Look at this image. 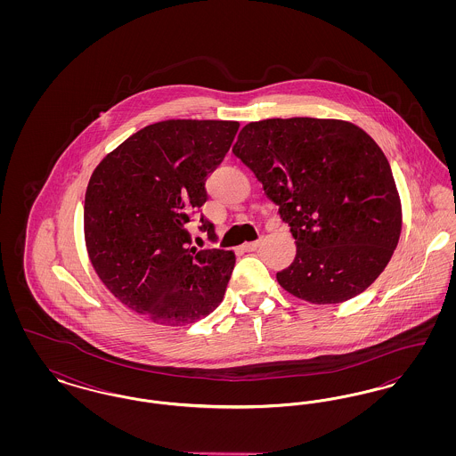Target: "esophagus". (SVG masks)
Segmentation results:
<instances>
[{
	"instance_id": "34e87169",
	"label": "esophagus",
	"mask_w": 456,
	"mask_h": 456,
	"mask_svg": "<svg viewBox=\"0 0 456 456\" xmlns=\"http://www.w3.org/2000/svg\"><path fill=\"white\" fill-rule=\"evenodd\" d=\"M258 246H260V240H251V242H244V244L240 246V249H242V251H255Z\"/></svg>"
}]
</instances>
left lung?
Here are the masks:
<instances>
[{
	"label": "left lung",
	"instance_id": "8db88e82",
	"mask_svg": "<svg viewBox=\"0 0 456 456\" xmlns=\"http://www.w3.org/2000/svg\"><path fill=\"white\" fill-rule=\"evenodd\" d=\"M232 152L263 184L296 239L277 281L313 304L364 292L387 268L402 232L390 162L359 126L289 118L246 125Z\"/></svg>",
	"mask_w": 456,
	"mask_h": 456
}]
</instances>
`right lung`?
Listing matches in <instances>:
<instances>
[{"label": "right lung", "instance_id": "add662e5", "mask_svg": "<svg viewBox=\"0 0 456 456\" xmlns=\"http://www.w3.org/2000/svg\"><path fill=\"white\" fill-rule=\"evenodd\" d=\"M238 121L169 119L136 131L108 153L88 181V258L114 297L153 323H195L222 303L232 251L196 249L186 229L207 201ZM200 231L216 227L200 217Z\"/></svg>", "mask_w": 456, "mask_h": 456}]
</instances>
